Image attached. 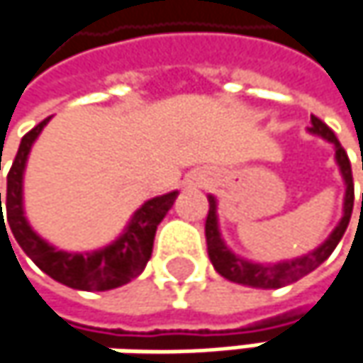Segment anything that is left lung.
Wrapping results in <instances>:
<instances>
[{
  "label": "left lung",
  "mask_w": 363,
  "mask_h": 363,
  "mask_svg": "<svg viewBox=\"0 0 363 363\" xmlns=\"http://www.w3.org/2000/svg\"><path fill=\"white\" fill-rule=\"evenodd\" d=\"M313 135H320L322 139L330 141L335 145V157L337 164L341 168L343 181H345V206H343V218L337 224V228L330 233V237L320 245L313 249L312 253L297 257V259H286V262H279V264H255V262H247L239 255H235L230 249L224 245L220 230H218V216H216V199L210 195V212L206 218V241H208V255L214 264L216 272L224 279L239 282V284H247V286H255V289H280L284 284H291L295 280L303 279L306 274H310L315 270L324 259H328V255L335 251L339 245V241L343 239L349 224V218L353 212V177H351V162L347 157L345 149L341 147L339 139L335 137V133L320 120L312 116V126L308 128ZM363 210V199H362Z\"/></svg>",
  "instance_id": "left-lung-1"
}]
</instances>
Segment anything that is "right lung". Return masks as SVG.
<instances>
[{"instance_id": "right-lung-1", "label": "right lung", "mask_w": 363, "mask_h": 363, "mask_svg": "<svg viewBox=\"0 0 363 363\" xmlns=\"http://www.w3.org/2000/svg\"><path fill=\"white\" fill-rule=\"evenodd\" d=\"M50 122L45 118L39 122L33 130H28L18 147L14 164L8 172V224L12 228V235L18 241L22 251L53 280L79 289V291H110L116 286H122L133 279H137L145 266H147L153 239L157 224L168 214L177 199V191L153 197L145 201L130 218L124 233L116 239L112 245L91 253H68L62 249H55L48 241H43L24 218L22 208V177L26 168V160L35 139L43 130V126ZM1 210V193H0ZM6 226V222H4ZM8 233V230H6Z\"/></svg>"}]
</instances>
